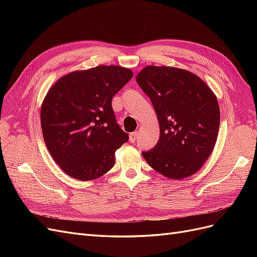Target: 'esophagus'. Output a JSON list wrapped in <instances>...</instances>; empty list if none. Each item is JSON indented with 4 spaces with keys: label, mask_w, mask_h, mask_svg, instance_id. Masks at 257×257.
I'll use <instances>...</instances> for the list:
<instances>
[{
    "label": "esophagus",
    "mask_w": 257,
    "mask_h": 257,
    "mask_svg": "<svg viewBox=\"0 0 257 257\" xmlns=\"http://www.w3.org/2000/svg\"><path fill=\"white\" fill-rule=\"evenodd\" d=\"M138 138V133L137 132H133V133L130 134V142L131 143H135Z\"/></svg>",
    "instance_id": "1"
}]
</instances>
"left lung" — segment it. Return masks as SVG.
Returning <instances> with one entry per match:
<instances>
[{
    "label": "left lung",
    "instance_id": "left-lung-1",
    "mask_svg": "<svg viewBox=\"0 0 257 257\" xmlns=\"http://www.w3.org/2000/svg\"><path fill=\"white\" fill-rule=\"evenodd\" d=\"M158 115L160 139L142 154L170 179L195 174L211 154L220 127V108L199 77L181 68L147 66L136 77Z\"/></svg>",
    "mask_w": 257,
    "mask_h": 257
}]
</instances>
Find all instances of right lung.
Masks as SVG:
<instances>
[{
	"label": "right lung",
	"mask_w": 257,
	"mask_h": 257,
	"mask_svg": "<svg viewBox=\"0 0 257 257\" xmlns=\"http://www.w3.org/2000/svg\"><path fill=\"white\" fill-rule=\"evenodd\" d=\"M133 77L131 69L96 66L60 78L46 95L41 123L54 162L75 179L88 181L114 165V152L128 141L116 123L112 97Z\"/></svg>",
	"instance_id": "add662e5"
}]
</instances>
